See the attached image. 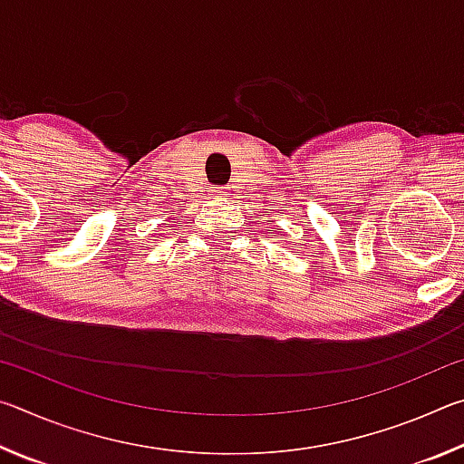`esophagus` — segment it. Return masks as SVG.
Listing matches in <instances>:
<instances>
[{"label":"esophagus","instance_id":"esophagus-1","mask_svg":"<svg viewBox=\"0 0 464 464\" xmlns=\"http://www.w3.org/2000/svg\"><path fill=\"white\" fill-rule=\"evenodd\" d=\"M215 196H221V198H223V196H227V194H229V188H225V186H218V188H215Z\"/></svg>","mask_w":464,"mask_h":464}]
</instances>
